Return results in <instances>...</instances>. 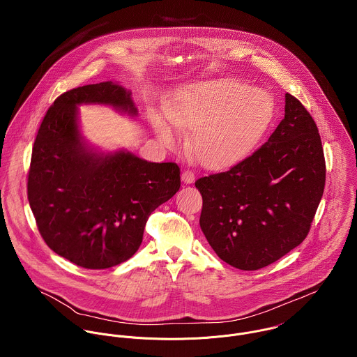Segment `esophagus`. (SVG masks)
<instances>
[{"label":"esophagus","instance_id":"34e87169","mask_svg":"<svg viewBox=\"0 0 357 357\" xmlns=\"http://www.w3.org/2000/svg\"><path fill=\"white\" fill-rule=\"evenodd\" d=\"M181 180L183 183L185 184H192L195 181V173L190 169H185L183 173H181Z\"/></svg>","mask_w":357,"mask_h":357}]
</instances>
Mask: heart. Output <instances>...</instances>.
Listing matches in <instances>:
<instances>
[{
    "label": "heart",
    "instance_id": "1",
    "mask_svg": "<svg viewBox=\"0 0 357 357\" xmlns=\"http://www.w3.org/2000/svg\"><path fill=\"white\" fill-rule=\"evenodd\" d=\"M273 114L271 98L238 79L221 78L187 85L165 102V116L153 125L166 146H174L176 132L191 129L187 147L204 167L229 166L249 153ZM172 124L170 126L169 123Z\"/></svg>",
    "mask_w": 357,
    "mask_h": 357
}]
</instances>
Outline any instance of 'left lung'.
Instances as JSON below:
<instances>
[{"label": "left lung", "mask_w": 357, "mask_h": 357, "mask_svg": "<svg viewBox=\"0 0 357 357\" xmlns=\"http://www.w3.org/2000/svg\"><path fill=\"white\" fill-rule=\"evenodd\" d=\"M326 184L317 126L286 93L284 118L268 142L229 170L201 177L202 232L222 261L264 268L305 239Z\"/></svg>", "instance_id": "obj_1"}]
</instances>
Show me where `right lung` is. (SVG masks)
<instances>
[{
  "mask_svg": "<svg viewBox=\"0 0 357 357\" xmlns=\"http://www.w3.org/2000/svg\"><path fill=\"white\" fill-rule=\"evenodd\" d=\"M82 102L137 114L130 92L111 81L60 95L34 140L27 198L56 255L86 269H105L139 250L149 217L180 188V167L123 151L88 150L77 125V104Z\"/></svg>",
  "mask_w": 357,
  "mask_h": 357,
  "instance_id": "1",
  "label": "right lung"
}]
</instances>
